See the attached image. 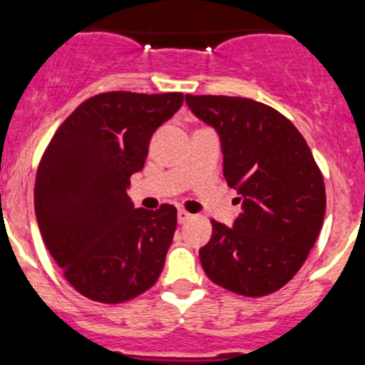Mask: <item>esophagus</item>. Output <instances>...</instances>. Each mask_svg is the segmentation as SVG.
<instances>
[{
	"instance_id": "obj_1",
	"label": "esophagus",
	"mask_w": 365,
	"mask_h": 365,
	"mask_svg": "<svg viewBox=\"0 0 365 365\" xmlns=\"http://www.w3.org/2000/svg\"><path fill=\"white\" fill-rule=\"evenodd\" d=\"M192 219V214H189L187 210H178V222L180 225H185L187 221H190Z\"/></svg>"
}]
</instances>
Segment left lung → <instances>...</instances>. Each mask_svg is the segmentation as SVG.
<instances>
[{
    "label": "left lung",
    "instance_id": "1",
    "mask_svg": "<svg viewBox=\"0 0 365 365\" xmlns=\"http://www.w3.org/2000/svg\"><path fill=\"white\" fill-rule=\"evenodd\" d=\"M217 132L222 175L239 192L233 226L212 221L200 260L214 284L258 298L292 280L323 228L327 194L309 144L287 118L258 101L185 96Z\"/></svg>",
    "mask_w": 365,
    "mask_h": 365
}]
</instances>
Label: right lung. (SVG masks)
Instances as JSON below:
<instances>
[{"instance_id": "obj_1", "label": "right lung", "mask_w": 365, "mask_h": 365, "mask_svg": "<svg viewBox=\"0 0 365 365\" xmlns=\"http://www.w3.org/2000/svg\"><path fill=\"white\" fill-rule=\"evenodd\" d=\"M182 103V93L98 94L62 123L42 157L34 192L38 230L85 298L128 302L160 277L176 208H135L128 187L155 130Z\"/></svg>"}]
</instances>
